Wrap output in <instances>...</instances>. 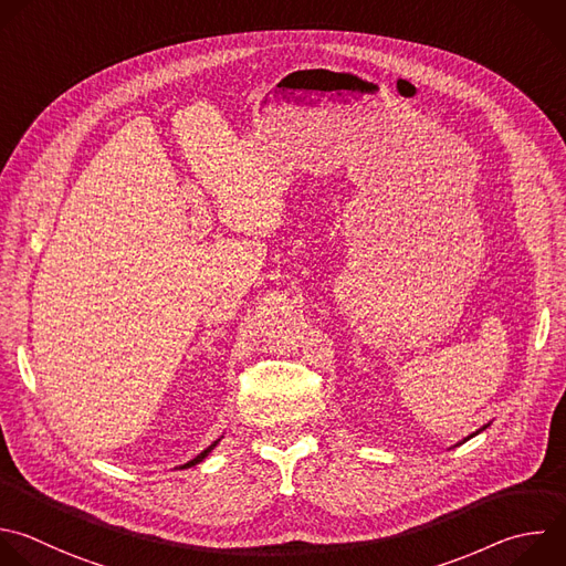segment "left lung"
<instances>
[{"instance_id":"1","label":"left lung","mask_w":566,"mask_h":566,"mask_svg":"<svg viewBox=\"0 0 566 566\" xmlns=\"http://www.w3.org/2000/svg\"><path fill=\"white\" fill-rule=\"evenodd\" d=\"M486 427H489V424H484V427H480V429H478V431H473V433H471V436H467V438H464V440H460V442H458V444H455V447H460V444H464V442H469V440H471V438H475V436H478V433H482V431H484V429H486Z\"/></svg>"}]
</instances>
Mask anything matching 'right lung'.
<instances>
[{"label": "right lung", "instance_id": "right-lung-1", "mask_svg": "<svg viewBox=\"0 0 566 566\" xmlns=\"http://www.w3.org/2000/svg\"><path fill=\"white\" fill-rule=\"evenodd\" d=\"M222 438H224V436H222ZM222 438H220V440H222ZM220 440H216V442H213V444H211V447H207V449H205V451H202V453H200V455H196V458H193V460H188V462H186V464H181V467H179V469H191V467H196V464H200V462H202V460H207V458H209V453H211V451H213V449H216V447H218V444H220Z\"/></svg>", "mask_w": 566, "mask_h": 566}]
</instances>
